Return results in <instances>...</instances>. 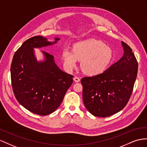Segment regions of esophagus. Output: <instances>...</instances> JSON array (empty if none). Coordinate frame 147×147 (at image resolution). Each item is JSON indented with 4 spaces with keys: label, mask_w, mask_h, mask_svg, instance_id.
Segmentation results:
<instances>
[{
    "label": "esophagus",
    "mask_w": 147,
    "mask_h": 147,
    "mask_svg": "<svg viewBox=\"0 0 147 147\" xmlns=\"http://www.w3.org/2000/svg\"><path fill=\"white\" fill-rule=\"evenodd\" d=\"M73 80H74V81L76 82H80V79L78 77H74V78H73Z\"/></svg>",
    "instance_id": "esophagus-1"
}]
</instances>
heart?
Wrapping results in <instances>:
<instances>
[{
  "mask_svg": "<svg viewBox=\"0 0 147 147\" xmlns=\"http://www.w3.org/2000/svg\"><path fill=\"white\" fill-rule=\"evenodd\" d=\"M61 57L67 71H72L76 66L78 60H81L82 70L86 74L94 76L103 73L110 65L113 51L102 41L89 39L75 43L72 51L64 49Z\"/></svg>",
  "mask_w": 147,
  "mask_h": 147,
  "instance_id": "obj_1",
  "label": "heart"
}]
</instances>
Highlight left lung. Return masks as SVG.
<instances>
[{
  "label": "left lung",
  "instance_id": "left-lung-1",
  "mask_svg": "<svg viewBox=\"0 0 147 147\" xmlns=\"http://www.w3.org/2000/svg\"><path fill=\"white\" fill-rule=\"evenodd\" d=\"M121 43L124 53L118 61L102 73L81 80L84 106L94 116L106 117L119 112L125 107L132 92L138 63L131 48Z\"/></svg>",
  "mask_w": 147,
  "mask_h": 147
}]
</instances>
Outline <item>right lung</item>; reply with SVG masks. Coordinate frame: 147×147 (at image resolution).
<instances>
[{"mask_svg": "<svg viewBox=\"0 0 147 147\" xmlns=\"http://www.w3.org/2000/svg\"><path fill=\"white\" fill-rule=\"evenodd\" d=\"M53 42L41 36L26 40L15 53L11 64V81L14 95L26 109L40 115L55 112L61 104L73 76L60 69L54 56L41 51L43 59L38 61L34 48L50 46Z\"/></svg>", "mask_w": 147, "mask_h": 147, "instance_id": "1", "label": "right lung"}]
</instances>
